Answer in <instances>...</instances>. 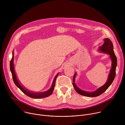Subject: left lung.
<instances>
[{
    "label": "left lung",
    "mask_w": 125,
    "mask_h": 125,
    "mask_svg": "<svg viewBox=\"0 0 125 125\" xmlns=\"http://www.w3.org/2000/svg\"><path fill=\"white\" fill-rule=\"evenodd\" d=\"M104 42L103 45L100 47H99V50L104 52L108 53L110 55V58L112 60V68L110 70V73L109 74L108 81H107L105 84H104L103 86L98 88L97 90L92 93H88L84 91H83L80 88H79L75 83V79L76 77V73L73 77V85L76 91L80 94L87 97H96L98 96L101 94H102L104 92H105L107 89L112 83L115 75H116V68L117 66V58L115 54V53L113 50V45L112 42L110 40V39L106 38L104 40Z\"/></svg>",
    "instance_id": "obj_1"
}]
</instances>
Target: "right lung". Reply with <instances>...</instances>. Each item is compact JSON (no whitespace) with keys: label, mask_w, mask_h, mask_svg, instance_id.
I'll use <instances>...</instances> for the list:
<instances>
[{"label":"right lung","mask_w":125,"mask_h":125,"mask_svg":"<svg viewBox=\"0 0 125 125\" xmlns=\"http://www.w3.org/2000/svg\"><path fill=\"white\" fill-rule=\"evenodd\" d=\"M13 58H14V53L13 52L12 53V58L10 61V71L12 73V78H13V80L14 81V83H15V84H16V85L20 88V90L23 93H24L26 95L33 98H44V97H46L48 96H49L53 92V90H54V85H55V81L56 79V78L57 77L58 74V73L56 76H55V77L54 78V80H53V83L52 84V86L51 87V88L49 89V90L47 91L46 92H43V93H33V92H31L30 91H29L28 90H25V89L19 83L18 81L15 71H14V65H13Z\"/></svg>","instance_id":"add662e5"}]
</instances>
